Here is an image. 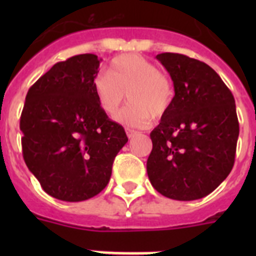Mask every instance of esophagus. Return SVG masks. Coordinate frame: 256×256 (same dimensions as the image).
Returning <instances> with one entry per match:
<instances>
[{
	"label": "esophagus",
	"mask_w": 256,
	"mask_h": 256,
	"mask_svg": "<svg viewBox=\"0 0 256 256\" xmlns=\"http://www.w3.org/2000/svg\"><path fill=\"white\" fill-rule=\"evenodd\" d=\"M126 136H128V138H133V137H134V136L137 134V133H138V132H136V130H130V128H126Z\"/></svg>",
	"instance_id": "1"
}]
</instances>
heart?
I'll return each instance as SVG.
<instances>
[{
    "label": "heart",
    "instance_id": "heart-1",
    "mask_svg": "<svg viewBox=\"0 0 256 256\" xmlns=\"http://www.w3.org/2000/svg\"><path fill=\"white\" fill-rule=\"evenodd\" d=\"M94 94L101 108L114 115L126 100L130 104L115 116V120L132 128H144L151 116L160 118L170 108L174 87L170 79L144 56L128 54L115 58L108 73L94 80Z\"/></svg>",
    "mask_w": 256,
    "mask_h": 256
}]
</instances>
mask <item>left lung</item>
I'll return each mask as SVG.
<instances>
[{"label":"left lung","instance_id":"8db88e82","mask_svg":"<svg viewBox=\"0 0 256 256\" xmlns=\"http://www.w3.org/2000/svg\"><path fill=\"white\" fill-rule=\"evenodd\" d=\"M156 58L173 80L174 100L150 133L148 180L165 198L198 200L234 168L240 133L234 94L202 61L170 52Z\"/></svg>","mask_w":256,"mask_h":256}]
</instances>
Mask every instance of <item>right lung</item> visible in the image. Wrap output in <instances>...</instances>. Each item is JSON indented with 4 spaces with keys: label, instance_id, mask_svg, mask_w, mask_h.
<instances>
[{
    "label": "right lung",
    "instance_id": "add662e5",
    "mask_svg": "<svg viewBox=\"0 0 256 256\" xmlns=\"http://www.w3.org/2000/svg\"><path fill=\"white\" fill-rule=\"evenodd\" d=\"M101 58L83 54L55 64L29 88L20 118L22 156L52 198L78 202L108 186L128 142L94 94Z\"/></svg>",
    "mask_w": 256,
    "mask_h": 256
}]
</instances>
